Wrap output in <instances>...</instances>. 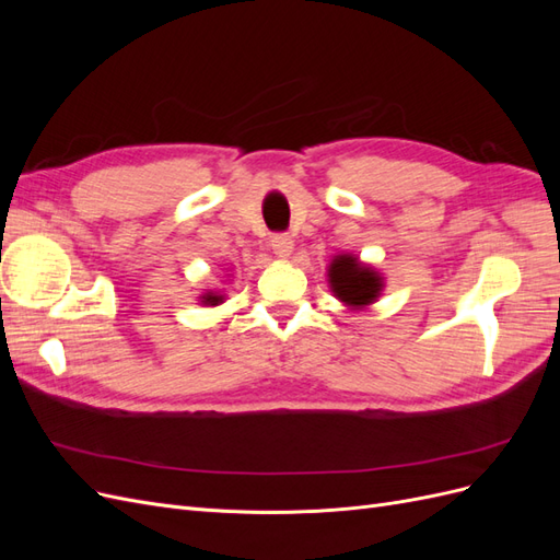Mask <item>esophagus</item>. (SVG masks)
I'll use <instances>...</instances> for the list:
<instances>
[{"instance_id":"obj_1","label":"esophagus","mask_w":560,"mask_h":560,"mask_svg":"<svg viewBox=\"0 0 560 560\" xmlns=\"http://www.w3.org/2000/svg\"><path fill=\"white\" fill-rule=\"evenodd\" d=\"M270 247H273V252L278 254V257H290L292 249H294L292 235H287V233H273V235H270Z\"/></svg>"}]
</instances>
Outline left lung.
Returning <instances> with one entry per match:
<instances>
[{
	"label": "left lung",
	"mask_w": 560,
	"mask_h": 560,
	"mask_svg": "<svg viewBox=\"0 0 560 560\" xmlns=\"http://www.w3.org/2000/svg\"><path fill=\"white\" fill-rule=\"evenodd\" d=\"M329 284L334 294L350 306H366L381 292V278L376 270L362 266L354 257L341 254L329 266Z\"/></svg>",
	"instance_id": "1"
}]
</instances>
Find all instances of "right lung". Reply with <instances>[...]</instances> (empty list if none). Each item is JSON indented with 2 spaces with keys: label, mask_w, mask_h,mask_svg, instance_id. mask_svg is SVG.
I'll list each match as a JSON object with an SVG mask.
<instances>
[{
  "label": "right lung",
  "mask_w": 560,
  "mask_h": 560,
  "mask_svg": "<svg viewBox=\"0 0 560 560\" xmlns=\"http://www.w3.org/2000/svg\"><path fill=\"white\" fill-rule=\"evenodd\" d=\"M206 299V303H210V306H217L219 301H222V296H214V294H208V296H202Z\"/></svg>",
  "instance_id": "1"
}]
</instances>
